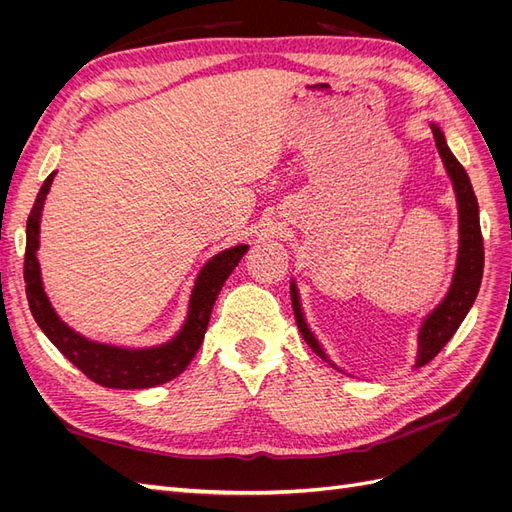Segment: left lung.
<instances>
[{
	"instance_id": "obj_1",
	"label": "left lung",
	"mask_w": 512,
	"mask_h": 512,
	"mask_svg": "<svg viewBox=\"0 0 512 512\" xmlns=\"http://www.w3.org/2000/svg\"><path fill=\"white\" fill-rule=\"evenodd\" d=\"M431 132H433V138H436V147L448 170V177L453 179V185H455L457 205H459V258H457V269L453 275L451 290H448L444 301L433 309L423 322L421 335H418L416 367L427 365L433 356L448 344V339L455 335L459 324L463 322V318H466L476 299L480 280H483V265H485L483 232H480V220H478V200L472 190L470 177L466 173V168H463L459 160L453 156V151L448 149L444 134L436 123H431ZM290 299L294 309V320H297V327L307 346L316 354H320L324 361H329L327 354L322 352L320 344L316 342V337L312 335V331L307 329L294 282L290 284Z\"/></svg>"
}]
</instances>
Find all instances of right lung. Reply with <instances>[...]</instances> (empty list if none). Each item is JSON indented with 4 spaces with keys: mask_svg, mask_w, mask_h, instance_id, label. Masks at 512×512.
<instances>
[{
    "mask_svg": "<svg viewBox=\"0 0 512 512\" xmlns=\"http://www.w3.org/2000/svg\"><path fill=\"white\" fill-rule=\"evenodd\" d=\"M53 177L55 173L44 179L42 188L34 200V207L29 211L27 218L23 277L27 303L38 322V327L74 367H79L89 380L106 386V389H151V386H158L177 378L181 371L190 365L200 344H203L213 303L218 299L228 275L237 267L241 256L247 252V245L230 247V250L213 256L203 267L192 290L188 320H185L181 333L173 342L147 350H126L89 342V339L74 333L68 324L59 320L49 299H46L40 280V267L36 258L40 237V213Z\"/></svg>",
    "mask_w": 512,
    "mask_h": 512,
    "instance_id": "1",
    "label": "right lung"
}]
</instances>
